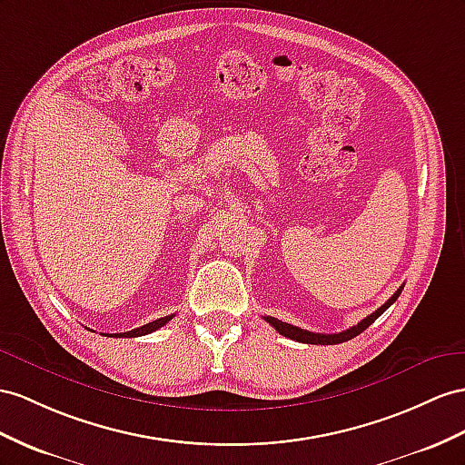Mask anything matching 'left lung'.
<instances>
[{
  "label": "left lung",
  "mask_w": 465,
  "mask_h": 465,
  "mask_svg": "<svg viewBox=\"0 0 465 465\" xmlns=\"http://www.w3.org/2000/svg\"><path fill=\"white\" fill-rule=\"evenodd\" d=\"M401 291H402V287L391 296V299L381 306V308H377V311L373 312V314H369L367 318H363L360 324L357 326H351L350 330H343V331H340V334H316V331H308V330H302V328H299V326H292V324H287V322H281L279 318H272V316H263L267 322L275 328L281 336H284V338H291V340H296V341H302V343H314V346H334V343H341V341H348V340H351V338H355V336H360L361 331L365 330V328H369L371 326L375 320L383 314L387 308L395 302L397 299H399V294H401Z\"/></svg>",
  "instance_id": "obj_1"
}]
</instances>
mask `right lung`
<instances>
[{
	"label": "right lung",
	"mask_w": 465,
	"mask_h": 465,
	"mask_svg": "<svg viewBox=\"0 0 465 465\" xmlns=\"http://www.w3.org/2000/svg\"><path fill=\"white\" fill-rule=\"evenodd\" d=\"M173 316H174V314L163 316V318H159V320H153V322H149V324H145V326H141V328L131 330V331H119V334H108V338H137V336H147V334H151V331L163 328L164 324H169L171 320H173Z\"/></svg>",
	"instance_id": "right-lung-1"
}]
</instances>
